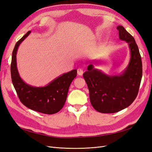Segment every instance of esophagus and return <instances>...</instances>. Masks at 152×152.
Segmentation results:
<instances>
[{"label":"esophagus","mask_w":152,"mask_h":152,"mask_svg":"<svg viewBox=\"0 0 152 152\" xmlns=\"http://www.w3.org/2000/svg\"><path fill=\"white\" fill-rule=\"evenodd\" d=\"M83 73H84V72H83V70H82V69H80V68H79L77 70V74L79 75H82V74H83Z\"/></svg>","instance_id":"34e87169"}]
</instances>
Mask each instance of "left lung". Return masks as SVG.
<instances>
[{
    "label": "left lung",
    "instance_id": "1",
    "mask_svg": "<svg viewBox=\"0 0 152 152\" xmlns=\"http://www.w3.org/2000/svg\"><path fill=\"white\" fill-rule=\"evenodd\" d=\"M119 39L127 43L130 61L118 75H108L95 68L100 61L92 60L83 76L88 86L91 103L98 112L116 113L128 107L138 93L142 78V61L134 37L122 26H118Z\"/></svg>",
    "mask_w": 152,
    "mask_h": 152
}]
</instances>
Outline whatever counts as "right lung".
Masks as SVG:
<instances>
[{
    "instance_id": "right-lung-1",
    "label": "right lung",
    "mask_w": 152,
    "mask_h": 152,
    "mask_svg": "<svg viewBox=\"0 0 152 152\" xmlns=\"http://www.w3.org/2000/svg\"><path fill=\"white\" fill-rule=\"evenodd\" d=\"M28 31L16 42L12 54L11 79L21 102L34 111L45 114L58 112L65 103L68 89L77 76V70L63 73L44 87L28 85L22 80L17 68L16 54L20 44L29 35Z\"/></svg>"
}]
</instances>
